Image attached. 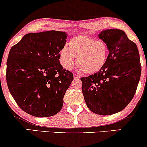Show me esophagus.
Here are the masks:
<instances>
[{"label": "esophagus", "mask_w": 147, "mask_h": 147, "mask_svg": "<svg viewBox=\"0 0 147 147\" xmlns=\"http://www.w3.org/2000/svg\"><path fill=\"white\" fill-rule=\"evenodd\" d=\"M74 79H79L80 78V75H77V74H74Z\"/></svg>", "instance_id": "34e87169"}]
</instances>
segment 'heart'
<instances>
[{
    "label": "heart",
    "mask_w": 147,
    "mask_h": 147,
    "mask_svg": "<svg viewBox=\"0 0 147 147\" xmlns=\"http://www.w3.org/2000/svg\"><path fill=\"white\" fill-rule=\"evenodd\" d=\"M109 54L107 43L92 37L79 36L72 38L68 48L64 46L59 52V61L64 68H72L75 62L86 74L99 71L105 65Z\"/></svg>",
    "instance_id": "b5f03b06"
}]
</instances>
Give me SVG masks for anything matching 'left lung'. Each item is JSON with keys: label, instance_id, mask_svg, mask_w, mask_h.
I'll list each match as a JSON object with an SVG mask.
<instances>
[{"label": "left lung", "instance_id": "obj_1", "mask_svg": "<svg viewBox=\"0 0 147 147\" xmlns=\"http://www.w3.org/2000/svg\"><path fill=\"white\" fill-rule=\"evenodd\" d=\"M99 37L107 43L109 57L99 71L81 78L82 92L92 113L110 115L125 109L134 97L141 75L140 59L137 45L122 30H103Z\"/></svg>", "mask_w": 147, "mask_h": 147}]
</instances>
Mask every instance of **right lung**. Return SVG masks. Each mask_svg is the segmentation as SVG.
I'll return each mask as SVG.
<instances>
[{
  "label": "right lung",
  "instance_id": "right-lung-1",
  "mask_svg": "<svg viewBox=\"0 0 147 147\" xmlns=\"http://www.w3.org/2000/svg\"><path fill=\"white\" fill-rule=\"evenodd\" d=\"M66 38V33L55 30L29 33L10 49L7 84L15 102L27 113L45 117L61 110L74 79L59 62Z\"/></svg>",
  "mask_w": 147,
  "mask_h": 147
}]
</instances>
